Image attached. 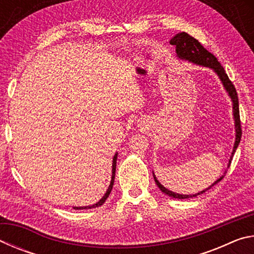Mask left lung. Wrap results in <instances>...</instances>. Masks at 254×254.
<instances>
[{
  "mask_svg": "<svg viewBox=\"0 0 254 254\" xmlns=\"http://www.w3.org/2000/svg\"><path fill=\"white\" fill-rule=\"evenodd\" d=\"M170 45L176 46V53H177V57L184 60H188L192 64H196V65H200L204 67H208L212 68V69L216 72L218 78L221 79L223 86L226 89L227 94L231 97L232 102H233V115H234V123H235V142H234V147H233V151H232V156L230 158L229 161V167L231 165L232 158H233V154L235 153V150L238 148V145L241 141V136H242V130H241V121H240V111H239V97H238V93H236V89L234 87V85L232 84V81L230 80L229 76L224 70V68L222 67V65L218 62L217 58L215 57L213 54H210L208 50H206L203 46L200 45V42L198 40H196L194 37L189 36L186 32H180L177 33L176 36L171 39ZM226 173V171H225ZM224 173V175H225ZM224 175L222 177L218 178L216 182L214 184L210 185L208 188H206L205 190H201L200 192H197L195 195H183V194H177V192H174L169 190L162 186V185L158 182V179L156 178V176L153 174V178L154 182H156L157 186L160 188V190L162 192H165L166 195H168L173 198H178V199H185V198H190V197H196L197 195H200L205 192L206 190L212 188L214 185H216L218 182L224 178Z\"/></svg>",
  "mask_w": 254,
  "mask_h": 254,
  "instance_id": "left-lung-1",
  "label": "left lung"
}]
</instances>
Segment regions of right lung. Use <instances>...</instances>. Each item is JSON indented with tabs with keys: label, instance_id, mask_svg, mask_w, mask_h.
<instances>
[{
	"label": "right lung",
	"instance_id": "add662e5",
	"mask_svg": "<svg viewBox=\"0 0 254 254\" xmlns=\"http://www.w3.org/2000/svg\"><path fill=\"white\" fill-rule=\"evenodd\" d=\"M117 159H118V152L115 153V156L113 157V163H112V178H111V184L109 188H107V190L105 192V195L102 197V198L97 201L96 204L94 205H91V206H81V207H74V209H87V208H95V207H98V206H101L104 204V201L107 199V197L110 196L111 194V190L112 188H113V185H114V178H115V168H117Z\"/></svg>",
	"mask_w": 254,
	"mask_h": 254
}]
</instances>
